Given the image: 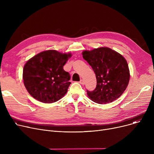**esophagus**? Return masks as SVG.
<instances>
[{
	"mask_svg": "<svg viewBox=\"0 0 154 154\" xmlns=\"http://www.w3.org/2000/svg\"><path fill=\"white\" fill-rule=\"evenodd\" d=\"M79 83H80V84H82V85H84V84H85V81H84V80L83 79H81V80H80Z\"/></svg>",
	"mask_w": 154,
	"mask_h": 154,
	"instance_id": "esophagus-1",
	"label": "esophagus"
}]
</instances>
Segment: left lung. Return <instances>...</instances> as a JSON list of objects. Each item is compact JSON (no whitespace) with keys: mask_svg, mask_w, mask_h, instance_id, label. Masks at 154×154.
<instances>
[{"mask_svg":"<svg viewBox=\"0 0 154 154\" xmlns=\"http://www.w3.org/2000/svg\"><path fill=\"white\" fill-rule=\"evenodd\" d=\"M83 58L92 67L97 79V87L87 91L91 100L100 104L117 99L127 88L130 70L124 56L107 47L84 51Z\"/></svg>","mask_w":154,"mask_h":154,"instance_id":"8db88e82","label":"left lung"}]
</instances>
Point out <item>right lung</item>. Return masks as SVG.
<instances>
[{"instance_id":"add662e5","label":"right lung","mask_w":154,"mask_h":154,"mask_svg":"<svg viewBox=\"0 0 154 154\" xmlns=\"http://www.w3.org/2000/svg\"><path fill=\"white\" fill-rule=\"evenodd\" d=\"M71 53L47 50L32 57L24 65L23 81L35 99L45 103L58 101L66 94L70 77L63 67Z\"/></svg>"}]
</instances>
